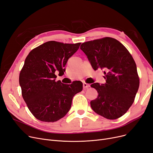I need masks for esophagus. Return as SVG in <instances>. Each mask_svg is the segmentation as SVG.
I'll use <instances>...</instances> for the list:
<instances>
[{
    "instance_id": "34e87169",
    "label": "esophagus",
    "mask_w": 153,
    "mask_h": 153,
    "mask_svg": "<svg viewBox=\"0 0 153 153\" xmlns=\"http://www.w3.org/2000/svg\"><path fill=\"white\" fill-rule=\"evenodd\" d=\"M90 87V85L86 83H83V89L84 90H86L87 89H88Z\"/></svg>"
}]
</instances>
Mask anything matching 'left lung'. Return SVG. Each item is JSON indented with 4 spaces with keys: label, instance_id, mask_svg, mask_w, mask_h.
<instances>
[{
    "label": "left lung",
    "instance_id": "1",
    "mask_svg": "<svg viewBox=\"0 0 153 153\" xmlns=\"http://www.w3.org/2000/svg\"><path fill=\"white\" fill-rule=\"evenodd\" d=\"M80 49L94 70L104 69L105 83L91 85L99 94L91 101V108L106 119L121 117L133 103L139 89V79L133 58L120 42L111 37L84 42Z\"/></svg>",
    "mask_w": 153,
    "mask_h": 153
}]
</instances>
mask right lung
Segmentation results:
<instances>
[{
    "instance_id": "add662e5",
    "label": "right lung",
    "mask_w": 153,
    "mask_h": 153,
    "mask_svg": "<svg viewBox=\"0 0 153 153\" xmlns=\"http://www.w3.org/2000/svg\"><path fill=\"white\" fill-rule=\"evenodd\" d=\"M81 44L46 42L26 57L19 84L24 101L39 120L50 123L62 118L71 109L73 97L82 90L81 81L69 85L56 81V72L64 74L69 58Z\"/></svg>"
}]
</instances>
